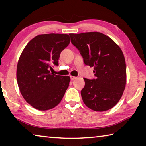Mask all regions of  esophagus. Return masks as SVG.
Returning a JSON list of instances; mask_svg holds the SVG:
<instances>
[{"instance_id": "34e87169", "label": "esophagus", "mask_w": 146, "mask_h": 146, "mask_svg": "<svg viewBox=\"0 0 146 146\" xmlns=\"http://www.w3.org/2000/svg\"><path fill=\"white\" fill-rule=\"evenodd\" d=\"M70 78H71V80H75V79H76V76H70Z\"/></svg>"}]
</instances>
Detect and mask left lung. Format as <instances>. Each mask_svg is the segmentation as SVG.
<instances>
[{
  "instance_id": "1",
  "label": "left lung",
  "mask_w": 146,
  "mask_h": 146,
  "mask_svg": "<svg viewBox=\"0 0 146 146\" xmlns=\"http://www.w3.org/2000/svg\"><path fill=\"white\" fill-rule=\"evenodd\" d=\"M70 36L84 64L93 67L96 77L84 78L83 102L95 111L110 110L122 97L126 84V66L122 50L111 38L100 32L70 33Z\"/></svg>"
}]
</instances>
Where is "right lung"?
Wrapping results in <instances>:
<instances>
[{
  "instance_id": "1",
  "label": "right lung",
  "mask_w": 146,
  "mask_h": 146,
  "mask_svg": "<svg viewBox=\"0 0 146 146\" xmlns=\"http://www.w3.org/2000/svg\"><path fill=\"white\" fill-rule=\"evenodd\" d=\"M70 42L67 34L39 35L21 53L17 68V83L24 99L36 110H51L62 99L70 76L55 75L49 68L58 66L60 53Z\"/></svg>"
}]
</instances>
